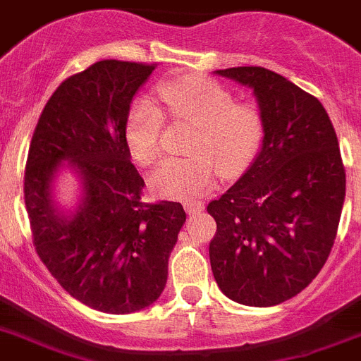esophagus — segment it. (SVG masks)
I'll return each mask as SVG.
<instances>
[{
    "label": "esophagus",
    "mask_w": 361,
    "mask_h": 361,
    "mask_svg": "<svg viewBox=\"0 0 361 361\" xmlns=\"http://www.w3.org/2000/svg\"><path fill=\"white\" fill-rule=\"evenodd\" d=\"M184 209L188 214H197L200 211H204V202L200 200H190V202H184Z\"/></svg>",
    "instance_id": "obj_1"
}]
</instances>
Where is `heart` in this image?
Segmentation results:
<instances>
[{
  "label": "heart",
  "mask_w": 361,
  "mask_h": 361,
  "mask_svg": "<svg viewBox=\"0 0 361 361\" xmlns=\"http://www.w3.org/2000/svg\"><path fill=\"white\" fill-rule=\"evenodd\" d=\"M159 109L150 98L130 105L125 118V141L137 163L150 166L161 159L166 116L175 123H193L188 157L166 159L150 177L157 195L186 198L204 193L216 183L220 170L240 175L252 163L264 137L261 109L234 94L213 78L183 75L155 84Z\"/></svg>",
  "instance_id": "b5f03b06"
}]
</instances>
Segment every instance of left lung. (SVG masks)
Masks as SVG:
<instances>
[{"mask_svg":"<svg viewBox=\"0 0 361 361\" xmlns=\"http://www.w3.org/2000/svg\"><path fill=\"white\" fill-rule=\"evenodd\" d=\"M216 73L254 89L264 137L247 173L207 206L211 269L229 299L276 306L315 279L335 243L345 198L338 140L322 104L277 73Z\"/></svg>","mask_w":361,"mask_h":361,"instance_id":"obj_1","label":"left lung"}]
</instances>
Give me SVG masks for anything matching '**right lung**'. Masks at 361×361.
<instances>
[{
	"instance_id": "add662e5",
	"label": "right lung",
	"mask_w": 361,
	"mask_h": 361,
	"mask_svg": "<svg viewBox=\"0 0 361 361\" xmlns=\"http://www.w3.org/2000/svg\"><path fill=\"white\" fill-rule=\"evenodd\" d=\"M157 64L100 61L66 78L44 105L28 148L25 206L32 241L62 288L104 313H132L164 290L168 257L186 221L178 202L143 200L125 118ZM62 160L85 180L71 219L52 207L49 183Z\"/></svg>"
}]
</instances>
